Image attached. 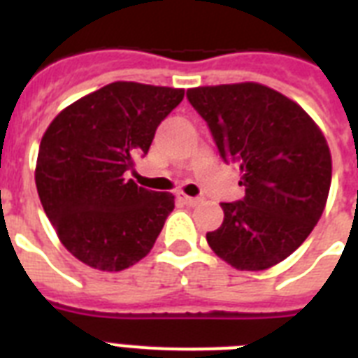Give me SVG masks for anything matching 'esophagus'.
<instances>
[{
  "label": "esophagus",
  "mask_w": 358,
  "mask_h": 358,
  "mask_svg": "<svg viewBox=\"0 0 358 358\" xmlns=\"http://www.w3.org/2000/svg\"><path fill=\"white\" fill-rule=\"evenodd\" d=\"M178 199L184 202V204H187V206H196V204L201 202V199H195V196H187V195H184V193H182V195H178Z\"/></svg>",
  "instance_id": "34e87169"
}]
</instances>
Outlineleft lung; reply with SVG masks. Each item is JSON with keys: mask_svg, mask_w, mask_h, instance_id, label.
<instances>
[{"mask_svg": "<svg viewBox=\"0 0 358 358\" xmlns=\"http://www.w3.org/2000/svg\"><path fill=\"white\" fill-rule=\"evenodd\" d=\"M187 100L221 157L239 165L245 187L243 201L221 204L224 219L206 234L208 245L239 271L277 266L327 204L333 162L325 135L299 103L255 81L195 87Z\"/></svg>", "mask_w": 358, "mask_h": 358, "instance_id": "8db88e82", "label": "left lung"}]
</instances>
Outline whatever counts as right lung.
Returning a JSON list of instances; mask_svg holds the SVG:
<instances>
[{"label": "right lung", "instance_id": "add662e5", "mask_svg": "<svg viewBox=\"0 0 358 358\" xmlns=\"http://www.w3.org/2000/svg\"><path fill=\"white\" fill-rule=\"evenodd\" d=\"M184 89L115 81L76 100L42 135L35 184L70 255L100 271H122L156 243L173 193L139 187L126 173Z\"/></svg>", "mask_w": 358, "mask_h": 358}]
</instances>
